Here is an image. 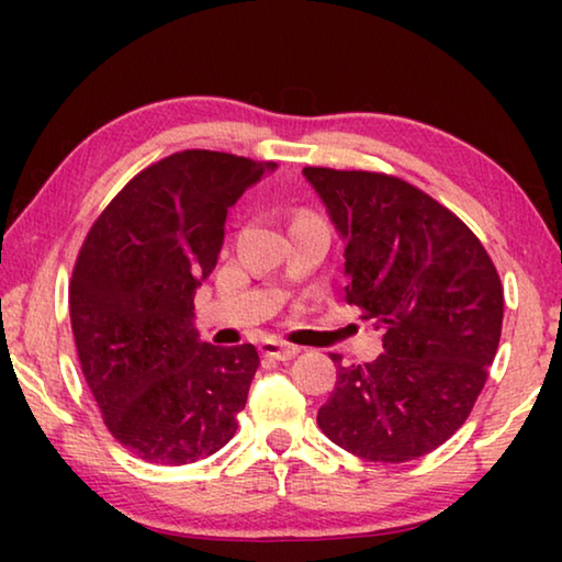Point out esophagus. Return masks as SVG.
I'll list each match as a JSON object with an SVG mask.
<instances>
[{
	"label": "esophagus",
	"mask_w": 562,
	"mask_h": 562,
	"mask_svg": "<svg viewBox=\"0 0 562 562\" xmlns=\"http://www.w3.org/2000/svg\"><path fill=\"white\" fill-rule=\"evenodd\" d=\"M297 347L292 345H284V341H278V339H268L262 341V355L270 357V359H278V361H290L297 357Z\"/></svg>",
	"instance_id": "1"
}]
</instances>
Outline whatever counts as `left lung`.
<instances>
[{
	"instance_id": "8db88e82",
	"label": "left lung",
	"mask_w": 562,
	"mask_h": 562,
	"mask_svg": "<svg viewBox=\"0 0 562 562\" xmlns=\"http://www.w3.org/2000/svg\"><path fill=\"white\" fill-rule=\"evenodd\" d=\"M345 240L347 302L382 331L384 355L341 367L317 424L376 463L431 453L469 418L503 325V288L479 237L406 180L304 168Z\"/></svg>"
}]
</instances>
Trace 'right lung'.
I'll return each mask as SVG.
<instances>
[{"instance_id": "add662e5", "label": "right lung", "mask_w": 562, "mask_h": 562, "mask_svg": "<svg viewBox=\"0 0 562 562\" xmlns=\"http://www.w3.org/2000/svg\"><path fill=\"white\" fill-rule=\"evenodd\" d=\"M274 168L180 150L140 170L83 240L69 284L76 351L103 424L138 459L193 463L235 436L258 349L201 341L193 297L217 265L227 207Z\"/></svg>"}]
</instances>
